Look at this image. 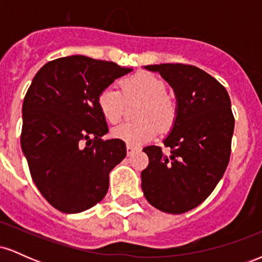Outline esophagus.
Here are the masks:
<instances>
[{
  "label": "esophagus",
  "instance_id": "obj_1",
  "mask_svg": "<svg viewBox=\"0 0 262 262\" xmlns=\"http://www.w3.org/2000/svg\"><path fill=\"white\" fill-rule=\"evenodd\" d=\"M135 150H137V148H135V146H133V145H127V155L130 156L132 154H134Z\"/></svg>",
  "mask_w": 262,
  "mask_h": 262
}]
</instances>
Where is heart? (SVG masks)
Instances as JSON below:
<instances>
[{"instance_id": "1", "label": "heart", "mask_w": 262, "mask_h": 262, "mask_svg": "<svg viewBox=\"0 0 262 262\" xmlns=\"http://www.w3.org/2000/svg\"><path fill=\"white\" fill-rule=\"evenodd\" d=\"M122 92L113 87H106L97 97L98 110L111 124L121 121L125 103L134 100L144 101L140 108V122H125L112 129L116 139L128 145H140L151 140L162 130L169 129L176 118V106L167 97V86L160 77L151 73H138L121 81Z\"/></svg>"}]
</instances>
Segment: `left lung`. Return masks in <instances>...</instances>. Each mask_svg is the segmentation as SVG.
Listing matches in <instances>:
<instances>
[{
  "instance_id": "8db88e82",
  "label": "left lung",
  "mask_w": 262,
  "mask_h": 262,
  "mask_svg": "<svg viewBox=\"0 0 262 262\" xmlns=\"http://www.w3.org/2000/svg\"><path fill=\"white\" fill-rule=\"evenodd\" d=\"M170 83L177 98L175 124L164 145L143 149L149 165L141 188L152 207L171 214L196 208L223 177L231 151L234 116L225 87L193 65H146Z\"/></svg>"
}]
</instances>
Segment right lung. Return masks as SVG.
Here are the masks:
<instances>
[{
    "label": "right lung",
    "mask_w": 262,
    "mask_h": 262,
    "mask_svg": "<svg viewBox=\"0 0 262 262\" xmlns=\"http://www.w3.org/2000/svg\"><path fill=\"white\" fill-rule=\"evenodd\" d=\"M130 71L71 55L35 74L23 101L20 145L35 186L60 212L80 213L101 202L111 170L127 155L123 140L102 139L108 127L97 97Z\"/></svg>",
    "instance_id": "1"
}]
</instances>
